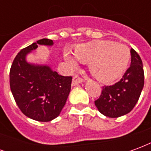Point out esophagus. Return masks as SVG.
Here are the masks:
<instances>
[{
	"mask_svg": "<svg viewBox=\"0 0 151 151\" xmlns=\"http://www.w3.org/2000/svg\"><path fill=\"white\" fill-rule=\"evenodd\" d=\"M84 81L83 80V78H80L79 76L78 75H75L74 77H73V82H72V85L73 86H76L78 85V83H81V82H82Z\"/></svg>",
	"mask_w": 151,
	"mask_h": 151,
	"instance_id": "obj_1",
	"label": "esophagus"
}]
</instances>
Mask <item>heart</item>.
<instances>
[{
  "label": "heart",
  "instance_id": "b5f03b06",
  "mask_svg": "<svg viewBox=\"0 0 151 151\" xmlns=\"http://www.w3.org/2000/svg\"><path fill=\"white\" fill-rule=\"evenodd\" d=\"M74 56L82 62H89L93 75L102 82H111L123 74L130 59V50L124 43L112 41H99L79 45L74 49ZM64 59L70 67L76 61L69 52Z\"/></svg>",
  "mask_w": 151,
  "mask_h": 151
}]
</instances>
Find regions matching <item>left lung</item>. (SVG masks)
Here are the masks:
<instances>
[{"instance_id": "obj_1", "label": "left lung", "mask_w": 151, "mask_h": 151, "mask_svg": "<svg viewBox=\"0 0 151 151\" xmlns=\"http://www.w3.org/2000/svg\"><path fill=\"white\" fill-rule=\"evenodd\" d=\"M131 65L123 78L111 86H104L101 95L95 101V106L103 115L116 118L133 110L139 99L144 86V70L140 56L133 48Z\"/></svg>"}]
</instances>
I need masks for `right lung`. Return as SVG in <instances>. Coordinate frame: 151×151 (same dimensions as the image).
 I'll use <instances>...</instances> for the list:
<instances>
[{
  "instance_id": "right-lung-1",
  "label": "right lung",
  "mask_w": 151,
  "mask_h": 151,
  "mask_svg": "<svg viewBox=\"0 0 151 151\" xmlns=\"http://www.w3.org/2000/svg\"><path fill=\"white\" fill-rule=\"evenodd\" d=\"M39 44L52 45L53 41L42 39L18 53L9 71V85L22 112L31 119L47 122L58 116L64 108L71 90L72 77L59 75L48 66L28 64L26 55Z\"/></svg>"
}]
</instances>
